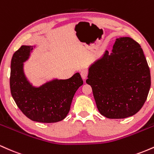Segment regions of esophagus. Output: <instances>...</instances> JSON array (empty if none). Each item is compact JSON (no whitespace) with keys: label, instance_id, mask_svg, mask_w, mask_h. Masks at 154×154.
I'll return each mask as SVG.
<instances>
[{"label":"esophagus","instance_id":"esophagus-1","mask_svg":"<svg viewBox=\"0 0 154 154\" xmlns=\"http://www.w3.org/2000/svg\"><path fill=\"white\" fill-rule=\"evenodd\" d=\"M80 75H81V77H82V78L83 79H87V77H88V72H87V70L82 69V71L80 72Z\"/></svg>","mask_w":154,"mask_h":154}]
</instances>
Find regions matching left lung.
<instances>
[{
	"instance_id": "left-lung-1",
	"label": "left lung",
	"mask_w": 154,
	"mask_h": 154,
	"mask_svg": "<svg viewBox=\"0 0 154 154\" xmlns=\"http://www.w3.org/2000/svg\"><path fill=\"white\" fill-rule=\"evenodd\" d=\"M86 82L97 108L109 119H125L138 112L151 88V73L143 51L129 37L117 38L110 54L92 64Z\"/></svg>"
}]
</instances>
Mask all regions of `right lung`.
<instances>
[{"instance_id": "right-lung-1", "label": "right lung", "mask_w": 154, "mask_h": 154, "mask_svg": "<svg viewBox=\"0 0 154 154\" xmlns=\"http://www.w3.org/2000/svg\"><path fill=\"white\" fill-rule=\"evenodd\" d=\"M32 49L31 45H22L13 55L10 76L11 95L19 109L32 121L60 122L68 114L74 95L83 80L79 73H76L69 79H55L39 88L32 86L23 69V63Z\"/></svg>"}]
</instances>
